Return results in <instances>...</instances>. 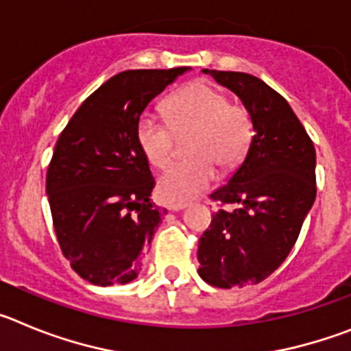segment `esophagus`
I'll list each match as a JSON object with an SVG mask.
<instances>
[{
    "label": "esophagus",
    "instance_id": "obj_1",
    "mask_svg": "<svg viewBox=\"0 0 351 351\" xmlns=\"http://www.w3.org/2000/svg\"><path fill=\"white\" fill-rule=\"evenodd\" d=\"M184 207H186V204H170L169 209L170 210H181V209H184Z\"/></svg>",
    "mask_w": 351,
    "mask_h": 351
}]
</instances>
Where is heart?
Returning a JSON list of instances; mask_svg holds the SVG:
<instances>
[{
	"instance_id": "b5f03b06",
	"label": "heart",
	"mask_w": 351,
	"mask_h": 351,
	"mask_svg": "<svg viewBox=\"0 0 351 351\" xmlns=\"http://www.w3.org/2000/svg\"><path fill=\"white\" fill-rule=\"evenodd\" d=\"M165 114L173 132L193 128L186 153L190 160L170 167L158 181V195L167 204H186L214 181V165L235 167L246 156L253 141V123L247 110L230 104L228 96L207 82L190 84L165 101ZM137 144L145 160L156 169L172 158V132L153 114L137 121Z\"/></svg>"
}]
</instances>
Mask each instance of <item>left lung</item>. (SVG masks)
<instances>
[{"mask_svg": "<svg viewBox=\"0 0 351 351\" xmlns=\"http://www.w3.org/2000/svg\"><path fill=\"white\" fill-rule=\"evenodd\" d=\"M234 91L253 123L244 161L210 193L221 206L198 241V274L218 288L256 285L280 267L316 198L313 141L288 101L243 71L204 70Z\"/></svg>", "mask_w": 351, "mask_h": 351, "instance_id": "obj_1", "label": "left lung"}]
</instances>
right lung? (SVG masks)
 I'll return each instance as SVG.
<instances>
[{"instance_id": "right-lung-1", "label": "right lung", "mask_w": 351, "mask_h": 351, "mask_svg": "<svg viewBox=\"0 0 351 351\" xmlns=\"http://www.w3.org/2000/svg\"><path fill=\"white\" fill-rule=\"evenodd\" d=\"M190 68L126 70L82 101L56 142L45 190L64 258L86 281L125 285L141 271L165 209L149 202L154 178L137 121Z\"/></svg>"}]
</instances>
